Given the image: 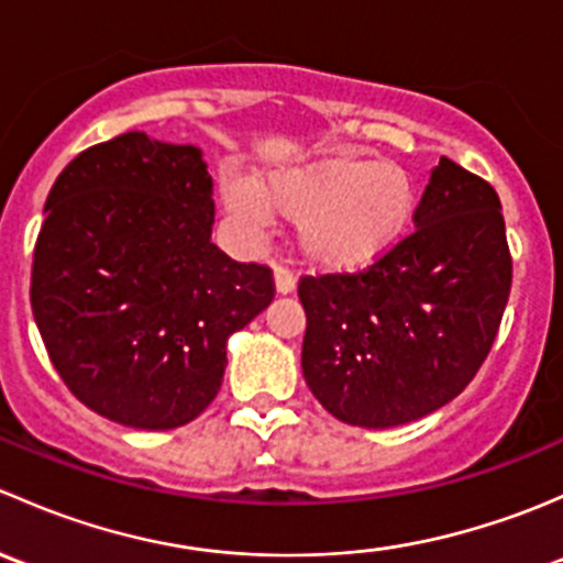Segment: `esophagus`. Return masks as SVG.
Segmentation results:
<instances>
[{
	"instance_id": "obj_1",
	"label": "esophagus",
	"mask_w": 563,
	"mask_h": 563,
	"mask_svg": "<svg viewBox=\"0 0 563 563\" xmlns=\"http://www.w3.org/2000/svg\"><path fill=\"white\" fill-rule=\"evenodd\" d=\"M297 288V277H294L291 269L286 266H277L275 269V291L277 294H291Z\"/></svg>"
}]
</instances>
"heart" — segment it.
Masks as SVG:
<instances>
[{"mask_svg": "<svg viewBox=\"0 0 563 563\" xmlns=\"http://www.w3.org/2000/svg\"><path fill=\"white\" fill-rule=\"evenodd\" d=\"M223 209L240 231L255 236L269 209L297 220V247L313 269L362 272L406 240L419 212V185L397 161L354 152L275 168L247 185L225 179Z\"/></svg>", "mask_w": 563, "mask_h": 563, "instance_id": "b5f03b06", "label": "heart"}]
</instances>
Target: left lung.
Here are the masks:
<instances>
[{
	"instance_id": "obj_1",
	"label": "left lung",
	"mask_w": 563,
	"mask_h": 563,
	"mask_svg": "<svg viewBox=\"0 0 563 563\" xmlns=\"http://www.w3.org/2000/svg\"><path fill=\"white\" fill-rule=\"evenodd\" d=\"M406 240L354 275L299 280L302 373L340 422L395 428L468 387L512 288L498 192L441 157Z\"/></svg>"
}]
</instances>
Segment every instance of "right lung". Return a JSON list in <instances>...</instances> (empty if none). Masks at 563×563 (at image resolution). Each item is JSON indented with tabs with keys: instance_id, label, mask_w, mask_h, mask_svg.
<instances>
[{
	"instance_id": "1",
	"label": "right lung",
	"mask_w": 563,
	"mask_h": 563,
	"mask_svg": "<svg viewBox=\"0 0 563 563\" xmlns=\"http://www.w3.org/2000/svg\"><path fill=\"white\" fill-rule=\"evenodd\" d=\"M43 212L32 313L62 382L124 428L192 422L223 384L231 334L275 299L269 266L212 242L201 150L117 135L67 163Z\"/></svg>"
}]
</instances>
